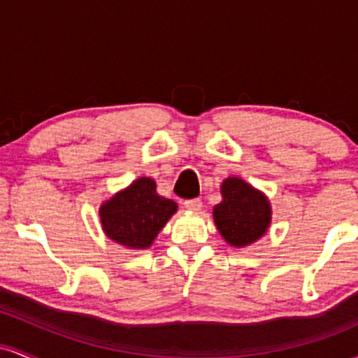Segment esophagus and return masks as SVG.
Wrapping results in <instances>:
<instances>
[{"mask_svg":"<svg viewBox=\"0 0 358 358\" xmlns=\"http://www.w3.org/2000/svg\"><path fill=\"white\" fill-rule=\"evenodd\" d=\"M183 205H185V208H187V210H192V212L202 210V200H200V199L187 200V202H185Z\"/></svg>","mask_w":358,"mask_h":358,"instance_id":"1","label":"esophagus"}]
</instances>
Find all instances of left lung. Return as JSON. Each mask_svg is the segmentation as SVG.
I'll return each instance as SVG.
<instances>
[{
	"label": "left lung",
	"mask_w": 358,
	"mask_h": 358,
	"mask_svg": "<svg viewBox=\"0 0 358 358\" xmlns=\"http://www.w3.org/2000/svg\"><path fill=\"white\" fill-rule=\"evenodd\" d=\"M222 202L213 207L217 231L232 248H248L268 232L273 208L268 196L239 176H229L220 187Z\"/></svg>",
	"instance_id": "left-lung-1"
}]
</instances>
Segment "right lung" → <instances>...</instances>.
I'll use <instances>...</instances> for the list:
<instances>
[{"mask_svg":"<svg viewBox=\"0 0 358 358\" xmlns=\"http://www.w3.org/2000/svg\"><path fill=\"white\" fill-rule=\"evenodd\" d=\"M176 210L173 200L156 193L153 178L139 176L101 203L99 219L110 241L126 249L143 250L151 248Z\"/></svg>","mask_w":358,"mask_h":358,"instance_id":"obj_1","label":"right lung"}]
</instances>
